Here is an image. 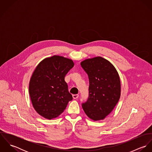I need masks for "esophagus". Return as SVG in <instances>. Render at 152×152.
Masks as SVG:
<instances>
[{"instance_id": "34e87169", "label": "esophagus", "mask_w": 152, "mask_h": 152, "mask_svg": "<svg viewBox=\"0 0 152 152\" xmlns=\"http://www.w3.org/2000/svg\"><path fill=\"white\" fill-rule=\"evenodd\" d=\"M79 96V95L78 94H74L72 95V97L74 99H77Z\"/></svg>"}]
</instances>
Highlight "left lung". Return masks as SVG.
I'll return each instance as SVG.
<instances>
[{
    "label": "left lung",
    "mask_w": 152,
    "mask_h": 152,
    "mask_svg": "<svg viewBox=\"0 0 152 152\" xmlns=\"http://www.w3.org/2000/svg\"><path fill=\"white\" fill-rule=\"evenodd\" d=\"M81 65L89 81V98L82 107L89 119L103 120L113 110L121 96L118 72L110 61L101 57L86 59Z\"/></svg>",
    "instance_id": "left-lung-1"
}]
</instances>
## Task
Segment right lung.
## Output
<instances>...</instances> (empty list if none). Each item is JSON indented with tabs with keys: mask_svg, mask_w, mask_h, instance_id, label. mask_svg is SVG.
Returning <instances> with one entry per match:
<instances>
[{
	"mask_svg": "<svg viewBox=\"0 0 152 152\" xmlns=\"http://www.w3.org/2000/svg\"><path fill=\"white\" fill-rule=\"evenodd\" d=\"M74 65L71 59L54 55L43 59L34 70L29 94L33 108L44 118H57L72 99L64 78Z\"/></svg>",
	"mask_w": 152,
	"mask_h": 152,
	"instance_id": "obj_1",
	"label": "right lung"
}]
</instances>
